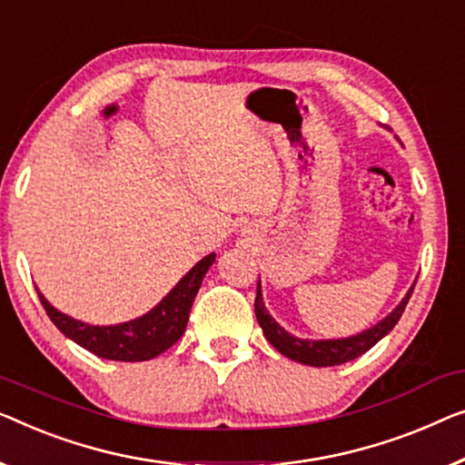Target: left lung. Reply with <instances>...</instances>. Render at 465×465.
<instances>
[{"label":"left lung","instance_id":"8db88e82","mask_svg":"<svg viewBox=\"0 0 465 465\" xmlns=\"http://www.w3.org/2000/svg\"><path fill=\"white\" fill-rule=\"evenodd\" d=\"M411 293H413V287L409 289L405 300L394 308V312H390L386 319L378 322L375 327L367 329V331L352 335V338H346V340H321V341L293 338V335H289L285 329H281L264 308L260 285H258V293H255L253 304H255V319H258L262 331H264L266 340L271 341L281 354H285L287 359L304 362V365H311V367H333V365H341V362L354 361L356 356L365 354L367 350H371L375 344H378L383 335L392 331L396 322L401 321L402 312H405V306L409 304Z\"/></svg>","mask_w":465,"mask_h":465}]
</instances>
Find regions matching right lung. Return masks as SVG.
Listing matches in <instances>:
<instances>
[{
  "mask_svg": "<svg viewBox=\"0 0 465 465\" xmlns=\"http://www.w3.org/2000/svg\"><path fill=\"white\" fill-rule=\"evenodd\" d=\"M213 260H216V253H210L199 264H194L193 271L151 312H146L136 321L121 322V325L113 327L85 325L82 321H75L71 316L58 312L39 292L37 295L54 325L66 338H71L75 344L90 350V352L100 356V359L127 362L151 361L183 338L193 300L199 292L205 272L213 264Z\"/></svg>",
  "mask_w": 465,
  "mask_h": 465,
  "instance_id": "1",
  "label": "right lung"
}]
</instances>
